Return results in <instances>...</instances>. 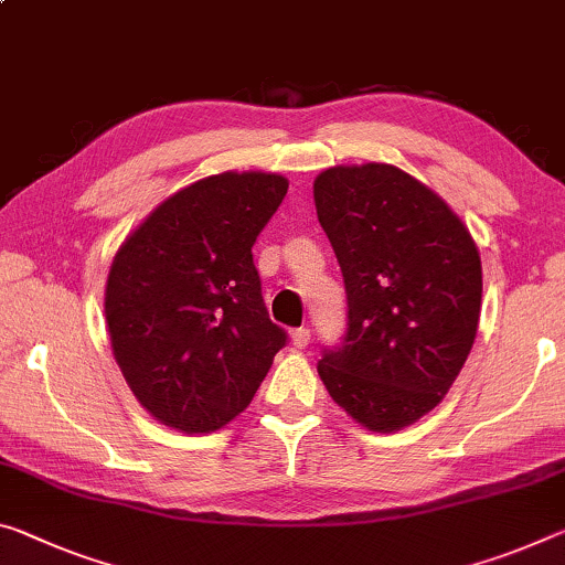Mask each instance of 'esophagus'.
I'll return each instance as SVG.
<instances>
[{"mask_svg":"<svg viewBox=\"0 0 565 565\" xmlns=\"http://www.w3.org/2000/svg\"><path fill=\"white\" fill-rule=\"evenodd\" d=\"M309 339H311V331H309V327H299V329H294L291 331V344L297 347V349H303L309 344Z\"/></svg>","mask_w":565,"mask_h":565,"instance_id":"1","label":"esophagus"}]
</instances>
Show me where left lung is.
<instances>
[{"label": "left lung", "mask_w": 565, "mask_h": 565, "mask_svg": "<svg viewBox=\"0 0 565 565\" xmlns=\"http://www.w3.org/2000/svg\"><path fill=\"white\" fill-rule=\"evenodd\" d=\"M347 289V331L317 364L331 399L374 433L417 423L452 387L478 334L482 268L440 195L387 163L315 181Z\"/></svg>", "instance_id": "1"}]
</instances>
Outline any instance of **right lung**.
<instances>
[{
  "label": "right lung",
  "instance_id": "right-lung-1",
  "mask_svg": "<svg viewBox=\"0 0 565 565\" xmlns=\"http://www.w3.org/2000/svg\"><path fill=\"white\" fill-rule=\"evenodd\" d=\"M286 191L276 173L203 178L160 203L115 254L105 289L113 352L163 425L223 427L289 342L268 319L250 254Z\"/></svg>",
  "mask_w": 565,
  "mask_h": 565
}]
</instances>
